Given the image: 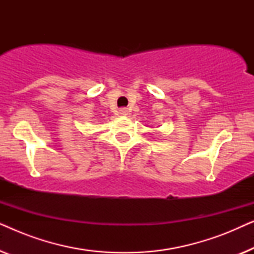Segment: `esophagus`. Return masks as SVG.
<instances>
[{
  "label": "esophagus",
  "mask_w": 254,
  "mask_h": 254,
  "mask_svg": "<svg viewBox=\"0 0 254 254\" xmlns=\"http://www.w3.org/2000/svg\"><path fill=\"white\" fill-rule=\"evenodd\" d=\"M119 113L121 114V116H127V114H128V110L125 109V107H123V109L119 110Z\"/></svg>",
  "instance_id": "obj_1"
}]
</instances>
